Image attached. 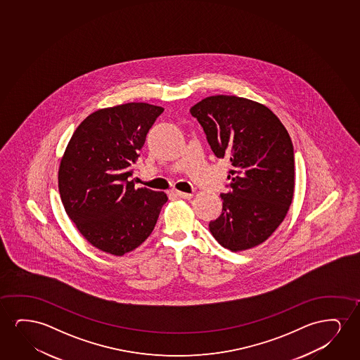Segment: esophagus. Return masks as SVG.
<instances>
[{
  "mask_svg": "<svg viewBox=\"0 0 360 360\" xmlns=\"http://www.w3.org/2000/svg\"><path fill=\"white\" fill-rule=\"evenodd\" d=\"M174 194L177 195L178 198H182V199H191L193 197V194L191 193H183V192H174Z\"/></svg>",
  "mask_w": 360,
  "mask_h": 360,
  "instance_id": "obj_1",
  "label": "esophagus"
}]
</instances>
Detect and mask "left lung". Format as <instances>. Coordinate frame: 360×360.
Listing matches in <instances>:
<instances>
[{"instance_id": "1", "label": "left lung", "mask_w": 360, "mask_h": 360, "mask_svg": "<svg viewBox=\"0 0 360 360\" xmlns=\"http://www.w3.org/2000/svg\"><path fill=\"white\" fill-rule=\"evenodd\" d=\"M215 156L230 160L229 192L209 230L222 247L246 251L268 240L285 219L294 187V148L276 114L237 96H210L191 108Z\"/></svg>"}]
</instances>
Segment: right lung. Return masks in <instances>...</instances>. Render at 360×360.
Returning a JSON list of instances; mask_svg holds the SVG:
<instances>
[{
    "mask_svg": "<svg viewBox=\"0 0 360 360\" xmlns=\"http://www.w3.org/2000/svg\"><path fill=\"white\" fill-rule=\"evenodd\" d=\"M162 107L127 103L98 109L75 130L60 161L65 212L99 251L122 257L148 238L165 192L134 187L131 165Z\"/></svg>",
    "mask_w": 360,
    "mask_h": 360,
    "instance_id": "1",
    "label": "right lung"
}]
</instances>
